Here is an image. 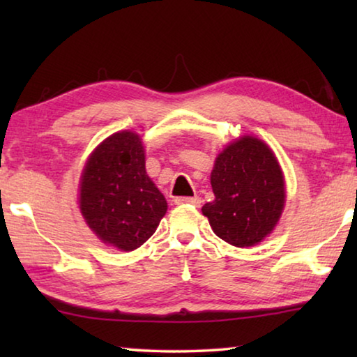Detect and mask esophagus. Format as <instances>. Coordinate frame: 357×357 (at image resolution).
Returning a JSON list of instances; mask_svg holds the SVG:
<instances>
[{"label": "esophagus", "mask_w": 357, "mask_h": 357, "mask_svg": "<svg viewBox=\"0 0 357 357\" xmlns=\"http://www.w3.org/2000/svg\"><path fill=\"white\" fill-rule=\"evenodd\" d=\"M174 202L178 204H193V206H200L202 198L200 197H178Z\"/></svg>", "instance_id": "obj_1"}]
</instances>
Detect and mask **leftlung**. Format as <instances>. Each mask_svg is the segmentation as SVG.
<instances>
[{
  "instance_id": "left-lung-1",
  "label": "left lung",
  "mask_w": 357,
  "mask_h": 357,
  "mask_svg": "<svg viewBox=\"0 0 357 357\" xmlns=\"http://www.w3.org/2000/svg\"><path fill=\"white\" fill-rule=\"evenodd\" d=\"M211 185L215 200L202 208L225 243L250 247L268 236L285 206V181L271 148L245 135L217 155Z\"/></svg>"
}]
</instances>
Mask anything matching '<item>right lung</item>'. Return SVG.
<instances>
[{"instance_id": "add662e5", "label": "right lung", "mask_w": 357, "mask_h": 357, "mask_svg": "<svg viewBox=\"0 0 357 357\" xmlns=\"http://www.w3.org/2000/svg\"><path fill=\"white\" fill-rule=\"evenodd\" d=\"M78 202L102 243L130 252L153 236L167 200L146 174L140 137L116 132L93 151L83 168Z\"/></svg>"}]
</instances>
